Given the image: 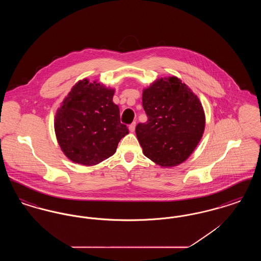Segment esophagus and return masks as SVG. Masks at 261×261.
Masks as SVG:
<instances>
[{
    "label": "esophagus",
    "mask_w": 261,
    "mask_h": 261,
    "mask_svg": "<svg viewBox=\"0 0 261 261\" xmlns=\"http://www.w3.org/2000/svg\"><path fill=\"white\" fill-rule=\"evenodd\" d=\"M135 127H136V122H132L131 124L129 125L130 132H134L135 131Z\"/></svg>",
    "instance_id": "obj_1"
}]
</instances>
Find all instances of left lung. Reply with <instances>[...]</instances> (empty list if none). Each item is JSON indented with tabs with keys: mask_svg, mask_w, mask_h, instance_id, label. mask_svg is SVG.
I'll return each mask as SVG.
<instances>
[{
	"mask_svg": "<svg viewBox=\"0 0 261 261\" xmlns=\"http://www.w3.org/2000/svg\"><path fill=\"white\" fill-rule=\"evenodd\" d=\"M146 123L136 126L144 154L162 167L178 165L191 155L204 130L199 98L180 79L161 78L143 91Z\"/></svg>",
	"mask_w": 261,
	"mask_h": 261,
	"instance_id": "obj_1",
	"label": "left lung"
}]
</instances>
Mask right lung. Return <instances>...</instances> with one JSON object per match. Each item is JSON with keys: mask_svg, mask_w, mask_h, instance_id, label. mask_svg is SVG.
I'll list each match as a JSON object with an SVG mask.
<instances>
[{"mask_svg": "<svg viewBox=\"0 0 261 261\" xmlns=\"http://www.w3.org/2000/svg\"><path fill=\"white\" fill-rule=\"evenodd\" d=\"M113 89L97 81H79L63 99L55 118V131L64 154L72 162L95 165L115 152L128 134L120 122Z\"/></svg>", "mask_w": 261, "mask_h": 261, "instance_id": "add662e5", "label": "right lung"}]
</instances>
